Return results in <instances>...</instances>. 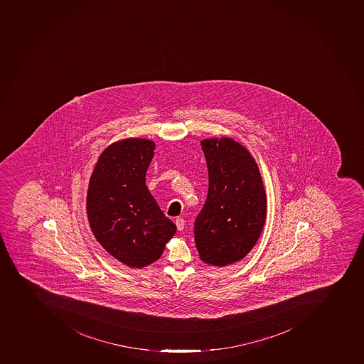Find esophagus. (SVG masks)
I'll return each instance as SVG.
<instances>
[{
    "label": "esophagus",
    "mask_w": 364,
    "mask_h": 364,
    "mask_svg": "<svg viewBox=\"0 0 364 364\" xmlns=\"http://www.w3.org/2000/svg\"><path fill=\"white\" fill-rule=\"evenodd\" d=\"M175 223H176V227H178V230H183L184 225H186V221H184L183 218H178L176 220H175Z\"/></svg>",
    "instance_id": "obj_1"
}]
</instances>
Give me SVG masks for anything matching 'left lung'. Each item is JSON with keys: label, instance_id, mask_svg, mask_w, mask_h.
Wrapping results in <instances>:
<instances>
[{"label": "left lung", "instance_id": "obj_1", "mask_svg": "<svg viewBox=\"0 0 364 364\" xmlns=\"http://www.w3.org/2000/svg\"><path fill=\"white\" fill-rule=\"evenodd\" d=\"M208 169L206 202L195 221L200 259L223 266L245 258L255 247L266 218L259 168L241 144L223 137L202 141Z\"/></svg>", "mask_w": 364, "mask_h": 364}]
</instances>
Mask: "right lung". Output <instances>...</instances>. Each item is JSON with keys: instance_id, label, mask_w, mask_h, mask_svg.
I'll return each mask as SVG.
<instances>
[{"instance_id": "right-lung-1", "label": "right lung", "mask_w": 364, "mask_h": 364, "mask_svg": "<svg viewBox=\"0 0 364 364\" xmlns=\"http://www.w3.org/2000/svg\"><path fill=\"white\" fill-rule=\"evenodd\" d=\"M156 144L127 138L106 149L90 178L86 210L105 250L129 267L159 259L176 232L145 184Z\"/></svg>"}]
</instances>
